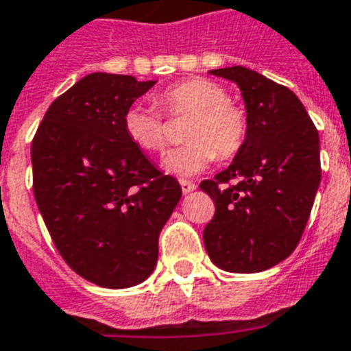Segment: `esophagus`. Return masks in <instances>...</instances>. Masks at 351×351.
<instances>
[{"mask_svg":"<svg viewBox=\"0 0 351 351\" xmlns=\"http://www.w3.org/2000/svg\"><path fill=\"white\" fill-rule=\"evenodd\" d=\"M179 184H181V190H182V193H184V195L191 193V191L197 188V184H195V182L186 181V179H181V181H179Z\"/></svg>","mask_w":351,"mask_h":351,"instance_id":"1","label":"esophagus"}]
</instances>
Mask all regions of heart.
Instances as JSON below:
<instances>
[{
  "mask_svg": "<svg viewBox=\"0 0 351 351\" xmlns=\"http://www.w3.org/2000/svg\"><path fill=\"white\" fill-rule=\"evenodd\" d=\"M158 107L172 119L190 116L182 138L186 144L172 149L163 167L176 176H195L216 160L235 156L247 137V116L228 100L225 88L204 77L176 82L154 96ZM123 130L130 142L145 153H161L169 144V126L158 110L133 104L123 116Z\"/></svg>",
  "mask_w": 351,
  "mask_h": 351,
  "instance_id": "heart-1",
  "label": "heart"
}]
</instances>
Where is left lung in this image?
I'll return each instance as SVG.
<instances>
[{
  "mask_svg": "<svg viewBox=\"0 0 351 351\" xmlns=\"http://www.w3.org/2000/svg\"><path fill=\"white\" fill-rule=\"evenodd\" d=\"M243 91L247 137L226 170L200 182L216 213L204 228L214 265L262 272L293 253L322 179L320 137L288 88L244 66L210 70Z\"/></svg>",
  "mask_w": 351,
  "mask_h": 351,
  "instance_id": "obj_1",
  "label": "left lung"
}]
</instances>
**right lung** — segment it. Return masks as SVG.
<instances>
[{
  "mask_svg": "<svg viewBox=\"0 0 351 351\" xmlns=\"http://www.w3.org/2000/svg\"><path fill=\"white\" fill-rule=\"evenodd\" d=\"M154 80L89 73L47 108L33 142V191L60 255L84 280L128 288L154 271L181 186L130 142L123 116Z\"/></svg>",
  "mask_w": 351,
  "mask_h": 351,
  "instance_id": "add662e5",
  "label": "right lung"
}]
</instances>
